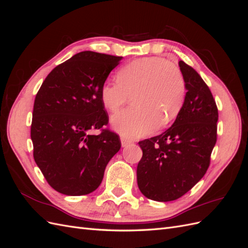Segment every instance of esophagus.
Segmentation results:
<instances>
[{"label":"esophagus","mask_w":248,"mask_h":248,"mask_svg":"<svg viewBox=\"0 0 248 248\" xmlns=\"http://www.w3.org/2000/svg\"><path fill=\"white\" fill-rule=\"evenodd\" d=\"M130 144H131V141H130V140H126V139H124V138H121V145H122V147H123V148H125V147H128Z\"/></svg>","instance_id":"34e87169"}]
</instances>
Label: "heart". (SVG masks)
Masks as SVG:
<instances>
[{"label":"heart","mask_w":248,"mask_h":248,"mask_svg":"<svg viewBox=\"0 0 248 248\" xmlns=\"http://www.w3.org/2000/svg\"><path fill=\"white\" fill-rule=\"evenodd\" d=\"M118 81H106L100 100L109 111H117L133 95L130 108L114 115L111 126L126 139H138L158 125L170 122L185 98L186 86L179 67L166 59L148 57L124 65L117 73Z\"/></svg>","instance_id":"obj_1"}]
</instances>
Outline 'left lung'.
Returning a JSON list of instances; mask_svg holds the SVG:
<instances>
[{"label": "left lung", "instance_id": "left-lung-1", "mask_svg": "<svg viewBox=\"0 0 248 248\" xmlns=\"http://www.w3.org/2000/svg\"><path fill=\"white\" fill-rule=\"evenodd\" d=\"M179 67L187 92L175 122L159 136L139 142V188L157 202L175 201L189 191L206 174L216 142L218 110L212 93L192 67L183 61Z\"/></svg>", "mask_w": 248, "mask_h": 248}]
</instances>
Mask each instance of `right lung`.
<instances>
[{"label": "right lung", "instance_id": "obj_1", "mask_svg": "<svg viewBox=\"0 0 248 248\" xmlns=\"http://www.w3.org/2000/svg\"><path fill=\"white\" fill-rule=\"evenodd\" d=\"M123 57L81 51L60 64L36 95L31 125L34 159L47 183L66 196L98 188L108 161L121 148L119 136L101 129L108 116L100 88Z\"/></svg>", "mask_w": 248, "mask_h": 248}]
</instances>
